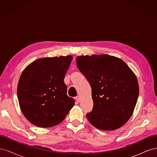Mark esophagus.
<instances>
[{"label":"esophagus","instance_id":"1","mask_svg":"<svg viewBox=\"0 0 157 157\" xmlns=\"http://www.w3.org/2000/svg\"><path fill=\"white\" fill-rule=\"evenodd\" d=\"M75 99H76V100H77L78 102H79L80 101V97L79 96H77L75 98Z\"/></svg>","mask_w":157,"mask_h":157}]
</instances>
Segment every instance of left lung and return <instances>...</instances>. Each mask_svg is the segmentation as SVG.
Listing matches in <instances>:
<instances>
[{"label": "left lung", "mask_w": 157, "mask_h": 157, "mask_svg": "<svg viewBox=\"0 0 157 157\" xmlns=\"http://www.w3.org/2000/svg\"><path fill=\"white\" fill-rule=\"evenodd\" d=\"M79 71L92 88V111L89 122L103 130H116L131 117L139 96L134 73L122 59L109 55L77 58Z\"/></svg>", "instance_id": "8db88e82"}]
</instances>
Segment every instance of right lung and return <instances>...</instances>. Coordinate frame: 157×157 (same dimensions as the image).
I'll return each mask as SVG.
<instances>
[{"label": "right lung", "mask_w": 157, "mask_h": 157, "mask_svg": "<svg viewBox=\"0 0 157 157\" xmlns=\"http://www.w3.org/2000/svg\"><path fill=\"white\" fill-rule=\"evenodd\" d=\"M73 58H45L33 61L23 71L17 84L21 110L34 125L48 128L62 122L75 105L67 95L63 80Z\"/></svg>", "instance_id": "add662e5"}]
</instances>
